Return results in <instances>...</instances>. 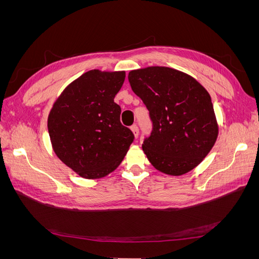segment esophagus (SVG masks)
Segmentation results:
<instances>
[{"instance_id": "obj_1", "label": "esophagus", "mask_w": 259, "mask_h": 259, "mask_svg": "<svg viewBox=\"0 0 259 259\" xmlns=\"http://www.w3.org/2000/svg\"><path fill=\"white\" fill-rule=\"evenodd\" d=\"M132 132H133V134H134V136L137 138L138 135H139V128H138V126H137L136 124H134L132 126Z\"/></svg>"}]
</instances>
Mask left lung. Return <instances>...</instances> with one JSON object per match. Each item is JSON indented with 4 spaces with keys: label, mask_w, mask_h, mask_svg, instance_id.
I'll return each instance as SVG.
<instances>
[{
    "label": "left lung",
    "mask_w": 259,
    "mask_h": 259,
    "mask_svg": "<svg viewBox=\"0 0 259 259\" xmlns=\"http://www.w3.org/2000/svg\"><path fill=\"white\" fill-rule=\"evenodd\" d=\"M128 81L153 125L143 144L148 160L156 169L173 176L198 166L218 136L208 92L192 76L167 67L132 70Z\"/></svg>",
    "instance_id": "obj_1"
}]
</instances>
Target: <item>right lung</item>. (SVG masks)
Instances as JSON below:
<instances>
[{
	"label": "right lung",
	"mask_w": 259,
	"mask_h": 259,
	"mask_svg": "<svg viewBox=\"0 0 259 259\" xmlns=\"http://www.w3.org/2000/svg\"><path fill=\"white\" fill-rule=\"evenodd\" d=\"M125 71L91 70L70 83L55 101L48 127L55 153L83 178L110 174L123 161L134 134L120 122L114 97Z\"/></svg>",
	"instance_id": "1"
}]
</instances>
